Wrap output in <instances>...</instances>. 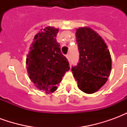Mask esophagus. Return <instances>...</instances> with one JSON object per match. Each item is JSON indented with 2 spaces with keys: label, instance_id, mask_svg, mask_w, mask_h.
Returning <instances> with one entry per match:
<instances>
[{
  "label": "esophagus",
  "instance_id": "34e87169",
  "mask_svg": "<svg viewBox=\"0 0 127 127\" xmlns=\"http://www.w3.org/2000/svg\"><path fill=\"white\" fill-rule=\"evenodd\" d=\"M66 58H67V60H68V61H70V54H66Z\"/></svg>",
  "mask_w": 127,
  "mask_h": 127
}]
</instances>
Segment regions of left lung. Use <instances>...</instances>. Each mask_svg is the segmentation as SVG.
I'll return each mask as SVG.
<instances>
[{"instance_id": "8db88e82", "label": "left lung", "mask_w": 127, "mask_h": 127, "mask_svg": "<svg viewBox=\"0 0 127 127\" xmlns=\"http://www.w3.org/2000/svg\"><path fill=\"white\" fill-rule=\"evenodd\" d=\"M80 60L72 67L80 90L87 94L98 91L106 83L112 69V58L106 43L96 32L82 27L75 32Z\"/></svg>"}]
</instances>
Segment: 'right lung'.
Wrapping results in <instances>:
<instances>
[{"mask_svg":"<svg viewBox=\"0 0 127 127\" xmlns=\"http://www.w3.org/2000/svg\"><path fill=\"white\" fill-rule=\"evenodd\" d=\"M58 29L47 26L34 36L26 58L30 80L40 91L54 92L70 69L56 39Z\"/></svg>","mask_w":127,"mask_h":127,"instance_id":"right-lung-1","label":"right lung"}]
</instances>
